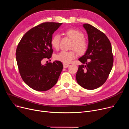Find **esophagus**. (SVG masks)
I'll list each match as a JSON object with an SVG mask.
<instances>
[{
	"label": "esophagus",
	"mask_w": 129,
	"mask_h": 129,
	"mask_svg": "<svg viewBox=\"0 0 129 129\" xmlns=\"http://www.w3.org/2000/svg\"><path fill=\"white\" fill-rule=\"evenodd\" d=\"M70 66V65L69 64H66V63H63V66L64 68H67Z\"/></svg>",
	"instance_id": "1"
}]
</instances>
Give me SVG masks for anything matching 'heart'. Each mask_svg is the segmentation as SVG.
<instances>
[{
	"label": "heart",
	"instance_id": "obj_1",
	"mask_svg": "<svg viewBox=\"0 0 129 129\" xmlns=\"http://www.w3.org/2000/svg\"><path fill=\"white\" fill-rule=\"evenodd\" d=\"M64 34L73 41L70 46V49L73 50L60 52L55 56V59L64 63H69L76 57V51L79 55H84L88 47V43L84 38V33L78 30L70 29L66 30ZM59 35H55L52 38L51 44L54 49L58 50L59 47Z\"/></svg>",
	"mask_w": 129,
	"mask_h": 129
}]
</instances>
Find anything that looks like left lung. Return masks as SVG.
I'll use <instances>...</instances> for the list:
<instances>
[{"label": "left lung", "instance_id": "1", "mask_svg": "<svg viewBox=\"0 0 129 129\" xmlns=\"http://www.w3.org/2000/svg\"><path fill=\"white\" fill-rule=\"evenodd\" d=\"M83 26L88 37V47L78 59L84 64L79 65L76 78L80 86L92 90L106 82L112 68L113 56L111 43L104 33L89 24Z\"/></svg>", "mask_w": 129, "mask_h": 129}]
</instances>
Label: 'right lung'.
Instances as JSON below:
<instances>
[{
	"instance_id": "obj_1",
	"label": "right lung",
	"mask_w": 129,
	"mask_h": 129,
	"mask_svg": "<svg viewBox=\"0 0 129 129\" xmlns=\"http://www.w3.org/2000/svg\"><path fill=\"white\" fill-rule=\"evenodd\" d=\"M62 23L43 22L29 30L19 42L16 55L19 72L24 82L33 89L43 91L55 85L63 65L59 60L42 65L51 58L52 35Z\"/></svg>"
}]
</instances>
